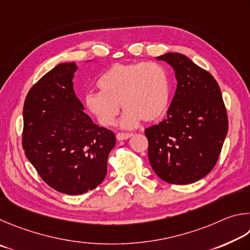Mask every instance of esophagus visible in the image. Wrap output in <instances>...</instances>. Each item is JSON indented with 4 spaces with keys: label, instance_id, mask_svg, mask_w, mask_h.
I'll return each instance as SVG.
<instances>
[{
    "label": "esophagus",
    "instance_id": "esophagus-1",
    "mask_svg": "<svg viewBox=\"0 0 250 250\" xmlns=\"http://www.w3.org/2000/svg\"><path fill=\"white\" fill-rule=\"evenodd\" d=\"M133 136V134H127V133H118L116 135V138L118 141H125V139H128Z\"/></svg>",
    "mask_w": 250,
    "mask_h": 250
}]
</instances>
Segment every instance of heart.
Listing matches in <instances>:
<instances>
[{"instance_id": "obj_1", "label": "heart", "mask_w": 250, "mask_h": 250, "mask_svg": "<svg viewBox=\"0 0 250 250\" xmlns=\"http://www.w3.org/2000/svg\"><path fill=\"white\" fill-rule=\"evenodd\" d=\"M99 92L85 94L84 102L102 126L116 123L121 104L126 109L121 126L133 129L144 121L160 120L167 112L171 85L167 70L157 62L116 63L98 80Z\"/></svg>"}]
</instances>
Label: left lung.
I'll list each match as a JSON object with an SVG mask.
<instances>
[{
    "mask_svg": "<svg viewBox=\"0 0 250 250\" xmlns=\"http://www.w3.org/2000/svg\"><path fill=\"white\" fill-rule=\"evenodd\" d=\"M157 59L171 65L178 84L167 118L145 129L148 158L161 180L189 185L216 165L229 130L226 107L215 79L187 56Z\"/></svg>",
    "mask_w": 250,
    "mask_h": 250,
    "instance_id": "8db88e82",
    "label": "left lung"
}]
</instances>
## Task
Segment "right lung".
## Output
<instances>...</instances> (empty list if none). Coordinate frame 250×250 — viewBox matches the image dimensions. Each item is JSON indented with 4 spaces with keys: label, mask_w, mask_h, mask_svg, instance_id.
I'll list each match as a JSON object with an SVG mask.
<instances>
[{
    "label": "right lung",
    "mask_w": 250,
    "mask_h": 250,
    "mask_svg": "<svg viewBox=\"0 0 250 250\" xmlns=\"http://www.w3.org/2000/svg\"><path fill=\"white\" fill-rule=\"evenodd\" d=\"M74 62L56 65L32 86L23 108V148L48 186L78 195L95 189L107 171L115 135L83 112L73 90Z\"/></svg>",
    "instance_id": "add662e5"
}]
</instances>
